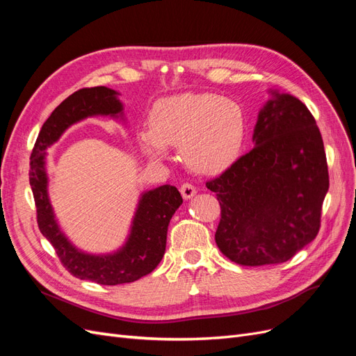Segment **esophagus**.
<instances>
[{"instance_id": "1", "label": "esophagus", "mask_w": 356, "mask_h": 356, "mask_svg": "<svg viewBox=\"0 0 356 356\" xmlns=\"http://www.w3.org/2000/svg\"><path fill=\"white\" fill-rule=\"evenodd\" d=\"M179 190H181V195H182V197H184L186 200H190L193 196H196V193H197L196 187H195V186H191V184H188V182H186V184H182Z\"/></svg>"}]
</instances>
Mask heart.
Instances as JSON below:
<instances>
[{
	"instance_id": "heart-1",
	"label": "heart",
	"mask_w": 356,
	"mask_h": 356,
	"mask_svg": "<svg viewBox=\"0 0 356 356\" xmlns=\"http://www.w3.org/2000/svg\"><path fill=\"white\" fill-rule=\"evenodd\" d=\"M246 135L242 106L215 93H179L161 98L149 114V124L136 131L141 152L153 161L178 145L184 163L202 174L229 168L238 159Z\"/></svg>"
}]
</instances>
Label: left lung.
<instances>
[{"mask_svg": "<svg viewBox=\"0 0 356 356\" xmlns=\"http://www.w3.org/2000/svg\"><path fill=\"white\" fill-rule=\"evenodd\" d=\"M254 148L207 182L217 195L220 251L241 266L281 264L316 238L330 187L324 143L307 106L268 89Z\"/></svg>", "mask_w": 356, "mask_h": 356, "instance_id": "1", "label": "left lung"}]
</instances>
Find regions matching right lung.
Returning <instances> with one entry per match:
<instances>
[{
    "mask_svg": "<svg viewBox=\"0 0 356 356\" xmlns=\"http://www.w3.org/2000/svg\"><path fill=\"white\" fill-rule=\"evenodd\" d=\"M118 96L117 90L105 86L74 92L42 124L31 154L29 184L35 199L40 232L55 248L71 275L101 285L135 282L152 273L163 258L170 218L182 204V197L174 186L143 191L124 243L106 254L83 251L60 229L49 196L47 148L58 143L72 124L89 117H111L126 123L123 102Z\"/></svg>",
    "mask_w": 356,
    "mask_h": 356,
    "instance_id": "right-lung-1",
    "label": "right lung"
}]
</instances>
